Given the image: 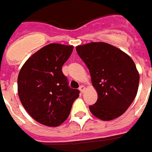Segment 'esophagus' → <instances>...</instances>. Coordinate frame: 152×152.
<instances>
[{
	"instance_id": "esophagus-1",
	"label": "esophagus",
	"mask_w": 152,
	"mask_h": 152,
	"mask_svg": "<svg viewBox=\"0 0 152 152\" xmlns=\"http://www.w3.org/2000/svg\"><path fill=\"white\" fill-rule=\"evenodd\" d=\"M79 90H80V92H81V93H83L84 91H85V86H80Z\"/></svg>"
}]
</instances>
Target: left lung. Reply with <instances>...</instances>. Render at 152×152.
Listing matches in <instances>:
<instances>
[{
    "mask_svg": "<svg viewBox=\"0 0 152 152\" xmlns=\"http://www.w3.org/2000/svg\"><path fill=\"white\" fill-rule=\"evenodd\" d=\"M88 67L93 87L98 94L91 113L110 121L125 113L135 99L140 75L134 62L119 48L105 42H91L76 47Z\"/></svg>",
    "mask_w": 152,
    "mask_h": 152,
    "instance_id": "8db88e82",
    "label": "left lung"
}]
</instances>
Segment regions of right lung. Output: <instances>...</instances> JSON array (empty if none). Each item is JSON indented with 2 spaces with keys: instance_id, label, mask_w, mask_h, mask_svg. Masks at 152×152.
<instances>
[{
  "instance_id": "obj_1",
  "label": "right lung",
  "mask_w": 152,
  "mask_h": 152,
  "mask_svg": "<svg viewBox=\"0 0 152 152\" xmlns=\"http://www.w3.org/2000/svg\"><path fill=\"white\" fill-rule=\"evenodd\" d=\"M72 45L49 44L33 54L18 76V94L27 113L42 125L56 127L68 118L79 90L70 88L62 66Z\"/></svg>"
}]
</instances>
